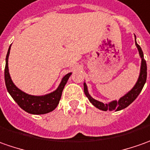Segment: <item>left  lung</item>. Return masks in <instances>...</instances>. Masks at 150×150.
<instances>
[{
    "instance_id": "left-lung-1",
    "label": "left lung",
    "mask_w": 150,
    "mask_h": 150,
    "mask_svg": "<svg viewBox=\"0 0 150 150\" xmlns=\"http://www.w3.org/2000/svg\"><path fill=\"white\" fill-rule=\"evenodd\" d=\"M135 45H136L137 49L139 50V56L141 58V65H140L139 75L138 80L135 83L134 86L128 93H126L125 96H122L119 100H113L110 102V103H108V104H104V103H102L100 101L96 100L94 98H92L91 95L89 94L87 85L85 84V82H84V91H85V96L89 99V100H90L91 104L95 107L98 108L99 110L103 111L121 110L125 109L126 107L129 105L132 102L138 97V96L140 94L143 87H144V85L145 82H146V79H147V65H146L145 59H144V54H143L142 49H141V47L139 45L137 44L136 38H135Z\"/></svg>"
}]
</instances>
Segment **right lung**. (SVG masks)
<instances>
[{
  "mask_svg": "<svg viewBox=\"0 0 150 150\" xmlns=\"http://www.w3.org/2000/svg\"><path fill=\"white\" fill-rule=\"evenodd\" d=\"M11 46V45H10L8 49L5 67V82L9 94L13 98L14 100L18 104V105L29 114L44 115L53 111L58 105L64 87L72 73H68L67 75H65L62 78L57 89L51 93L44 96H31L26 94L16 86L9 73L8 58L10 54Z\"/></svg>",
  "mask_w": 150,
  "mask_h": 150,
  "instance_id": "add662e5",
  "label": "right lung"
}]
</instances>
